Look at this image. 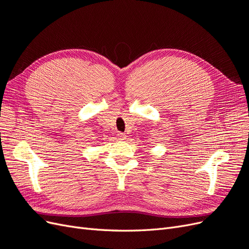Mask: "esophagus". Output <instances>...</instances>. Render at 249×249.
I'll list each match as a JSON object with an SVG mask.
<instances>
[{"label":"esophagus","instance_id":"obj_1","mask_svg":"<svg viewBox=\"0 0 249 249\" xmlns=\"http://www.w3.org/2000/svg\"><path fill=\"white\" fill-rule=\"evenodd\" d=\"M117 137H118V139H120V140H124V139H125V135H124V133H118V134H117Z\"/></svg>","mask_w":249,"mask_h":249}]
</instances>
